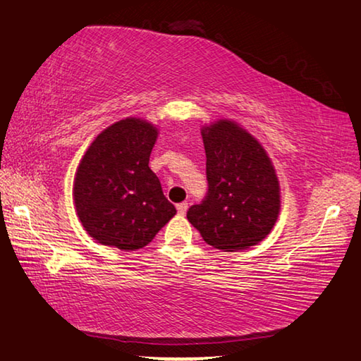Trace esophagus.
<instances>
[{
    "label": "esophagus",
    "mask_w": 361,
    "mask_h": 361,
    "mask_svg": "<svg viewBox=\"0 0 361 361\" xmlns=\"http://www.w3.org/2000/svg\"><path fill=\"white\" fill-rule=\"evenodd\" d=\"M176 209H178L179 215H185L187 210H188V204L187 202H180V204H178V207H176Z\"/></svg>",
    "instance_id": "34e87169"
}]
</instances>
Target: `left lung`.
Listing matches in <instances>:
<instances>
[{
    "label": "left lung",
    "mask_w": 361,
    "mask_h": 361,
    "mask_svg": "<svg viewBox=\"0 0 361 361\" xmlns=\"http://www.w3.org/2000/svg\"><path fill=\"white\" fill-rule=\"evenodd\" d=\"M207 193L187 218L207 245L226 252L254 246L273 229L281 209L279 180L267 152L237 124L202 129Z\"/></svg>",
    "instance_id": "8db88e82"
}]
</instances>
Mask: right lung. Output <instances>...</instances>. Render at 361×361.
<instances>
[{
	"mask_svg": "<svg viewBox=\"0 0 361 361\" xmlns=\"http://www.w3.org/2000/svg\"><path fill=\"white\" fill-rule=\"evenodd\" d=\"M157 129L126 118L102 130L78 168L75 204L80 223L101 245L135 251L176 215L148 166Z\"/></svg>",
	"mask_w": 361,
	"mask_h": 361,
	"instance_id": "add662e5",
	"label": "right lung"
}]
</instances>
